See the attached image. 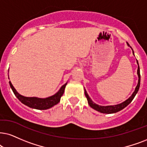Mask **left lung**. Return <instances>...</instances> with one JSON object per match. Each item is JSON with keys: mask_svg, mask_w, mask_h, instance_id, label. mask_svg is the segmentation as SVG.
Listing matches in <instances>:
<instances>
[{"mask_svg": "<svg viewBox=\"0 0 147 147\" xmlns=\"http://www.w3.org/2000/svg\"><path fill=\"white\" fill-rule=\"evenodd\" d=\"M127 45L129 47V45L128 44L127 42ZM132 52H133L134 55V53L133 49H132ZM136 62H137V64H138V60H137ZM137 74H138V84H137V86L136 87L134 92H133V94H131V96H130V97L128 98L127 100H126L125 101H124L123 102L119 104V105H111V106H100V105H96V103H94V102L92 101V99L90 98V96H89L88 94H87L86 90H85V96H86L89 105H90V107L92 108V109H94V110L97 111H98V112L102 113H106V114L115 113L117 112H119V111H121L122 109H123L124 108H125L128 105H129V103L131 102V101H132V100L134 98L135 96L136 95V94L138 92L139 87H140V67H139V65L138 66Z\"/></svg>", "mask_w": 147, "mask_h": 147, "instance_id": "8db88e82", "label": "left lung"}]
</instances>
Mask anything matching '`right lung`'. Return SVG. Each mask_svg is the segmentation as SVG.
<instances>
[{
	"instance_id": "add662e5",
	"label": "right lung",
	"mask_w": 147,
	"mask_h": 147,
	"mask_svg": "<svg viewBox=\"0 0 147 147\" xmlns=\"http://www.w3.org/2000/svg\"><path fill=\"white\" fill-rule=\"evenodd\" d=\"M66 84H67V83L62 85L58 92L54 95L46 98H39L36 97H25V96L20 95L14 88V87L13 86L11 81H9L11 88L16 97L18 98V100L24 105L32 108V109H38V110H46V109H50V108L57 105L58 102H60V98L64 94V89L66 87Z\"/></svg>"
}]
</instances>
